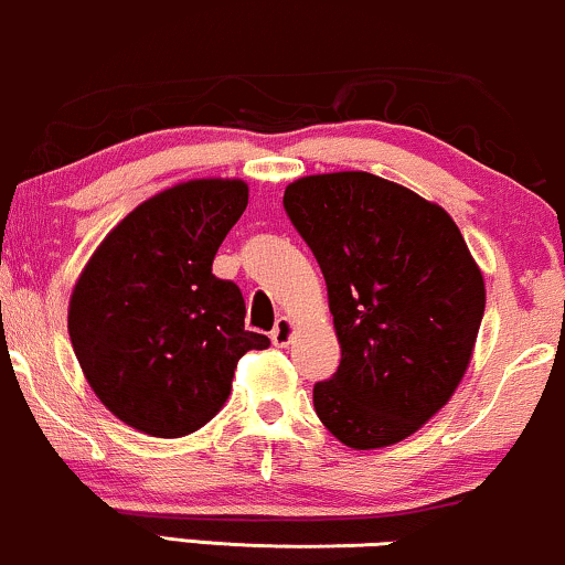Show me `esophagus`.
<instances>
[{
  "instance_id": "obj_1",
  "label": "esophagus",
  "mask_w": 565,
  "mask_h": 565,
  "mask_svg": "<svg viewBox=\"0 0 565 565\" xmlns=\"http://www.w3.org/2000/svg\"><path fill=\"white\" fill-rule=\"evenodd\" d=\"M291 334H295V326H291L289 318H278L274 331H270V342H274L276 348H287L291 342Z\"/></svg>"
}]
</instances>
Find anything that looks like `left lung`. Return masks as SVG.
Returning <instances> with one entry per match:
<instances>
[{"instance_id":"obj_1","label":"left lung","mask_w":565,"mask_h":565,"mask_svg":"<svg viewBox=\"0 0 565 565\" xmlns=\"http://www.w3.org/2000/svg\"><path fill=\"white\" fill-rule=\"evenodd\" d=\"M321 265L342 360L312 386L339 441L373 450L411 437L452 397L471 360L484 278L439 205L373 173L305 175L284 192Z\"/></svg>"}]
</instances>
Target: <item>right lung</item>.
<instances>
[{
	"label": "right lung",
	"instance_id": "obj_1",
	"mask_svg": "<svg viewBox=\"0 0 565 565\" xmlns=\"http://www.w3.org/2000/svg\"><path fill=\"white\" fill-rule=\"evenodd\" d=\"M247 207V183L200 179L141 202L86 263L67 312L73 350L97 397L152 437L205 426L244 352L270 339L244 329L239 287L213 274Z\"/></svg>",
	"mask_w": 565,
	"mask_h": 565
}]
</instances>
